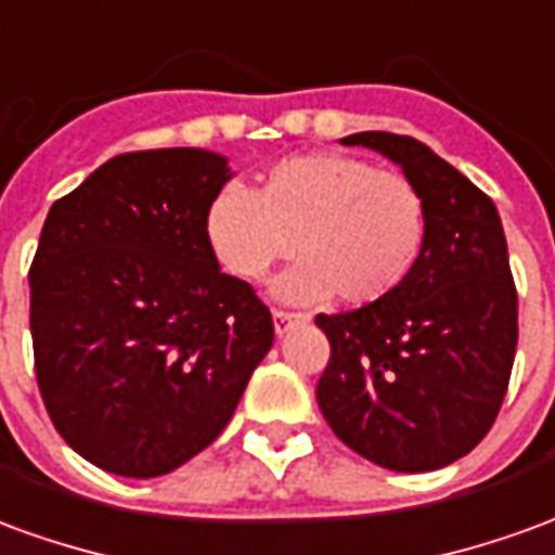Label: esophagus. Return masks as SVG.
Listing matches in <instances>:
<instances>
[{
	"instance_id": "obj_1",
	"label": "esophagus",
	"mask_w": 555,
	"mask_h": 555,
	"mask_svg": "<svg viewBox=\"0 0 555 555\" xmlns=\"http://www.w3.org/2000/svg\"><path fill=\"white\" fill-rule=\"evenodd\" d=\"M306 321H309L306 314L282 312V309H279V312H273V326H276V336H285L288 330H294V326L306 324Z\"/></svg>"
}]
</instances>
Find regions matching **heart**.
Segmentation results:
<instances>
[{
    "label": "heart",
    "mask_w": 555,
    "mask_h": 555,
    "mask_svg": "<svg viewBox=\"0 0 555 555\" xmlns=\"http://www.w3.org/2000/svg\"><path fill=\"white\" fill-rule=\"evenodd\" d=\"M207 246L231 276L261 279L294 255H306L279 279L285 300L372 306L396 294L416 270L425 237V195L408 175L374 169L350 154L279 159L253 193L222 186L205 214Z\"/></svg>",
    "instance_id": "heart-1"
}]
</instances>
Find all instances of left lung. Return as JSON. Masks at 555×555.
<instances>
[{
	"mask_svg": "<svg viewBox=\"0 0 555 555\" xmlns=\"http://www.w3.org/2000/svg\"><path fill=\"white\" fill-rule=\"evenodd\" d=\"M425 195L428 237L410 279L386 300L318 314L330 362L318 408L372 464L430 473L485 440L517 350V291L496 205L418 139L353 133Z\"/></svg>",
	"mask_w": 555,
	"mask_h": 555,
	"instance_id": "8db88e82",
	"label": "left lung"
}]
</instances>
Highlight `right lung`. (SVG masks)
<instances>
[{
  "label": "right lung",
  "mask_w": 555,
  "mask_h": 555,
  "mask_svg": "<svg viewBox=\"0 0 555 555\" xmlns=\"http://www.w3.org/2000/svg\"><path fill=\"white\" fill-rule=\"evenodd\" d=\"M229 178L205 147L133 151L47 214L29 270L35 374L55 430L106 473L166 476L207 449L273 348L270 309L207 246Z\"/></svg>",
  "instance_id": "right-lung-1"
}]
</instances>
